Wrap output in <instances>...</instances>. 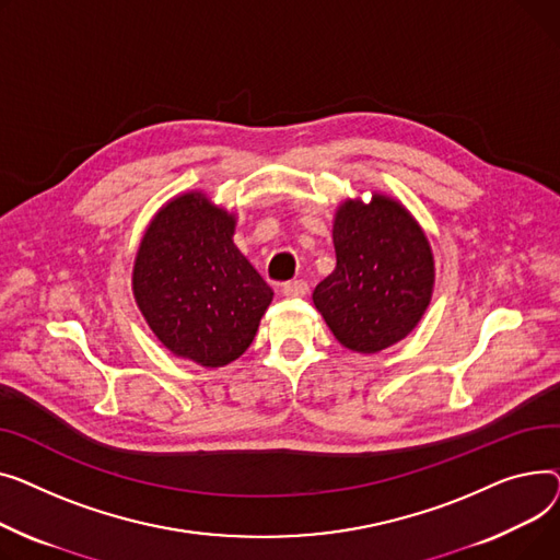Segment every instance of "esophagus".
Listing matches in <instances>:
<instances>
[{
    "mask_svg": "<svg viewBox=\"0 0 560 560\" xmlns=\"http://www.w3.org/2000/svg\"><path fill=\"white\" fill-rule=\"evenodd\" d=\"M310 287L305 280H289L282 284V293L287 295V299H303V295H307Z\"/></svg>",
    "mask_w": 560,
    "mask_h": 560,
    "instance_id": "34e87169",
    "label": "esophagus"
}]
</instances>
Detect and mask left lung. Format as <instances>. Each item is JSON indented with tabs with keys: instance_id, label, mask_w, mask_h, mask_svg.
Instances as JSON below:
<instances>
[{
	"instance_id": "1",
	"label": "left lung",
	"mask_w": 560,
	"mask_h": 560,
	"mask_svg": "<svg viewBox=\"0 0 560 560\" xmlns=\"http://www.w3.org/2000/svg\"><path fill=\"white\" fill-rule=\"evenodd\" d=\"M337 269L314 289L332 335L354 352L405 339L430 305L434 259L420 225L393 199L348 201L335 219Z\"/></svg>"
}]
</instances>
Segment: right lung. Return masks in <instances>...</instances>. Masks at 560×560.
Masks as SVG:
<instances>
[{
    "label": "right lung",
    "mask_w": 560,
    "mask_h": 560,
    "mask_svg": "<svg viewBox=\"0 0 560 560\" xmlns=\"http://www.w3.org/2000/svg\"><path fill=\"white\" fill-rule=\"evenodd\" d=\"M233 235V214L185 194L155 214L136 259L133 291L151 330L208 369L246 352L273 299Z\"/></svg>",
    "instance_id": "add662e5"
}]
</instances>
